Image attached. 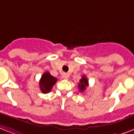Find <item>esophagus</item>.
Here are the masks:
<instances>
[{"label":"esophagus","mask_w":134,"mask_h":134,"mask_svg":"<svg viewBox=\"0 0 134 134\" xmlns=\"http://www.w3.org/2000/svg\"><path fill=\"white\" fill-rule=\"evenodd\" d=\"M62 77L64 78V80H67L68 78V75L67 73H65V72H64V73L62 74Z\"/></svg>","instance_id":"34e87169"}]
</instances>
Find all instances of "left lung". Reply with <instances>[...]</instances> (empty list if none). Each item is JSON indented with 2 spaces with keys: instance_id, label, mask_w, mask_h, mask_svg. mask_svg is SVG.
<instances>
[{
  "instance_id": "left-lung-1",
  "label": "left lung",
  "mask_w": 134,
  "mask_h": 134,
  "mask_svg": "<svg viewBox=\"0 0 134 134\" xmlns=\"http://www.w3.org/2000/svg\"><path fill=\"white\" fill-rule=\"evenodd\" d=\"M88 86V79L85 76H82V78L80 80V84L78 85V87H79V89L81 92H83L85 91V89L86 88V86Z\"/></svg>"
}]
</instances>
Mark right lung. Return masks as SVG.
Instances as JSON below:
<instances>
[{"mask_svg":"<svg viewBox=\"0 0 134 134\" xmlns=\"http://www.w3.org/2000/svg\"><path fill=\"white\" fill-rule=\"evenodd\" d=\"M57 79L52 76L50 72H46L41 76L39 81V86L43 93H47L52 90V86L55 84Z\"/></svg>","mask_w":134,"mask_h":134,"instance_id":"obj_1","label":"right lung"}]
</instances>
